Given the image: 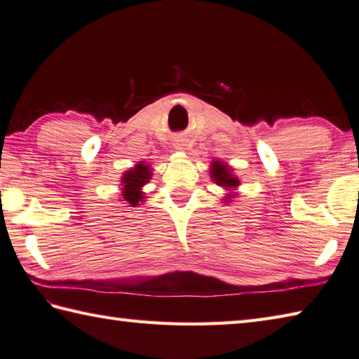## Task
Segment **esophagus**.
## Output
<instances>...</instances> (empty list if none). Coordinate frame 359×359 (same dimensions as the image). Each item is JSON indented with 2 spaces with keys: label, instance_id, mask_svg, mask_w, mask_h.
<instances>
[{
  "label": "esophagus",
  "instance_id": "34e87169",
  "mask_svg": "<svg viewBox=\"0 0 359 359\" xmlns=\"http://www.w3.org/2000/svg\"><path fill=\"white\" fill-rule=\"evenodd\" d=\"M174 147H175V149H179V151L185 149V140H175Z\"/></svg>",
  "mask_w": 359,
  "mask_h": 359
}]
</instances>
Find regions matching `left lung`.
Listing matches in <instances>:
<instances>
[{"label": "left lung", "mask_w": 359, "mask_h": 359, "mask_svg": "<svg viewBox=\"0 0 359 359\" xmlns=\"http://www.w3.org/2000/svg\"><path fill=\"white\" fill-rule=\"evenodd\" d=\"M212 177L216 184L221 187L231 188V187H238V184H240V180L230 174L229 166L219 163V161H215L212 166Z\"/></svg>", "instance_id": "8db88e82"}]
</instances>
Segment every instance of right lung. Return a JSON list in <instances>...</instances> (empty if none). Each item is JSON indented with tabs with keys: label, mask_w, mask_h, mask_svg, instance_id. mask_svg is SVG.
Wrapping results in <instances>:
<instances>
[{
	"label": "right lung",
	"mask_w": 359,
	"mask_h": 359,
	"mask_svg": "<svg viewBox=\"0 0 359 359\" xmlns=\"http://www.w3.org/2000/svg\"><path fill=\"white\" fill-rule=\"evenodd\" d=\"M151 179L149 165L138 163L135 168L123 175V198L126 202H129L132 207H137L138 202H142L143 193L142 187Z\"/></svg>",
	"instance_id": "1"
}]
</instances>
